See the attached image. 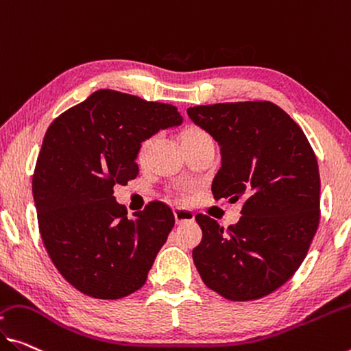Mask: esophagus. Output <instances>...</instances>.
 <instances>
[{"label":"esophagus","instance_id":"34e87169","mask_svg":"<svg viewBox=\"0 0 351 351\" xmlns=\"http://www.w3.org/2000/svg\"><path fill=\"white\" fill-rule=\"evenodd\" d=\"M174 217H176V223L182 224V223H191L194 221V213L188 208H182V207H176L174 208Z\"/></svg>","mask_w":351,"mask_h":351}]
</instances>
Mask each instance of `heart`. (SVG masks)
<instances>
[{
  "instance_id": "obj_1",
  "label": "heart",
  "mask_w": 351,
  "mask_h": 351,
  "mask_svg": "<svg viewBox=\"0 0 351 351\" xmlns=\"http://www.w3.org/2000/svg\"><path fill=\"white\" fill-rule=\"evenodd\" d=\"M206 132L201 130V128H188V130L182 134V141L183 139H193V138H201V136H206ZM155 141V136H149L145 138L144 141L139 144V149H138V160L139 161H144L145 157H147L150 147H152V144ZM182 191L183 193H190V186H182Z\"/></svg>"
}]
</instances>
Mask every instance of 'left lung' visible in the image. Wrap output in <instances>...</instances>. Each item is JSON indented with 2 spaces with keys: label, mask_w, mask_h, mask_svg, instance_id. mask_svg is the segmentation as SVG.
<instances>
[{
  "label": "left lung",
  "mask_w": 351,
  "mask_h": 351,
  "mask_svg": "<svg viewBox=\"0 0 351 351\" xmlns=\"http://www.w3.org/2000/svg\"><path fill=\"white\" fill-rule=\"evenodd\" d=\"M186 112L219 145L213 197L243 202L240 221L228 229L196 215L202 240L193 250L194 265L226 300H258L293 276L319 228L315 154L298 123L271 101L199 105Z\"/></svg>",
  "instance_id": "8db88e82"
}]
</instances>
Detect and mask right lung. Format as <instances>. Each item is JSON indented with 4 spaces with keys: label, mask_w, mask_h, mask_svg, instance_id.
Masks as SVG:
<instances>
[{
    "label": "right lung",
    "mask_w": 351,
    "mask_h": 351,
    "mask_svg": "<svg viewBox=\"0 0 351 351\" xmlns=\"http://www.w3.org/2000/svg\"><path fill=\"white\" fill-rule=\"evenodd\" d=\"M176 106L100 89L50 123L32 176L44 246L80 292L119 300L147 279L174 228L165 202L127 217L114 185L136 179L145 138L182 123Z\"/></svg>",
    "instance_id": "add662e5"
}]
</instances>
